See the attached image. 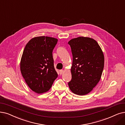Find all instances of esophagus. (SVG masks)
I'll use <instances>...</instances> for the list:
<instances>
[{"mask_svg": "<svg viewBox=\"0 0 125 125\" xmlns=\"http://www.w3.org/2000/svg\"><path fill=\"white\" fill-rule=\"evenodd\" d=\"M59 72H60V74H62L63 73H64V70H63V69L60 70H59Z\"/></svg>", "mask_w": 125, "mask_h": 125, "instance_id": "34e87169", "label": "esophagus"}]
</instances>
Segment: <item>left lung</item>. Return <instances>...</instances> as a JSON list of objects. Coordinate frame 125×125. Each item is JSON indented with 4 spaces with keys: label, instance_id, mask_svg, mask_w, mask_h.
<instances>
[{
    "label": "left lung",
    "instance_id": "left-lung-1",
    "mask_svg": "<svg viewBox=\"0 0 125 125\" xmlns=\"http://www.w3.org/2000/svg\"><path fill=\"white\" fill-rule=\"evenodd\" d=\"M68 44L73 54L70 69L72 80L68 83L73 93L79 95L89 94L100 81L104 66V56L94 39L79 37Z\"/></svg>",
    "mask_w": 125,
    "mask_h": 125
}]
</instances>
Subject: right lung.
<instances>
[{
  "instance_id": "obj_1",
  "label": "right lung",
  "mask_w": 125,
  "mask_h": 125,
  "mask_svg": "<svg viewBox=\"0 0 125 125\" xmlns=\"http://www.w3.org/2000/svg\"><path fill=\"white\" fill-rule=\"evenodd\" d=\"M57 42L53 37H35L23 50L20 63L21 73L27 85L37 94L47 92L58 77L52 53Z\"/></svg>"
}]
</instances>
